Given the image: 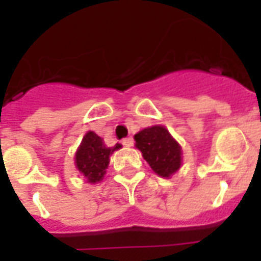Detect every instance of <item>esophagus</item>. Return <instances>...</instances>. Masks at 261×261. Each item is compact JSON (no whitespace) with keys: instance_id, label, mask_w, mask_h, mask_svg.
I'll list each match as a JSON object with an SVG mask.
<instances>
[{"instance_id":"esophagus-1","label":"esophagus","mask_w":261,"mask_h":261,"mask_svg":"<svg viewBox=\"0 0 261 261\" xmlns=\"http://www.w3.org/2000/svg\"><path fill=\"white\" fill-rule=\"evenodd\" d=\"M121 144H123L124 147H131V145L134 144V140H133L131 137H127V138H123V140H121Z\"/></svg>"}]
</instances>
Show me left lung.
Segmentation results:
<instances>
[{
	"label": "left lung",
	"mask_w": 261,
	"mask_h": 261,
	"mask_svg": "<svg viewBox=\"0 0 261 261\" xmlns=\"http://www.w3.org/2000/svg\"><path fill=\"white\" fill-rule=\"evenodd\" d=\"M136 147L152 168L162 177L173 175L181 165V148L162 125H153L134 136Z\"/></svg>",
	"instance_id": "obj_1"
}]
</instances>
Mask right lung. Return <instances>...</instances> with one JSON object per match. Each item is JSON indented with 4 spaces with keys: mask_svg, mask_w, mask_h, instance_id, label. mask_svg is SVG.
Masks as SVG:
<instances>
[{
    "mask_svg": "<svg viewBox=\"0 0 261 261\" xmlns=\"http://www.w3.org/2000/svg\"><path fill=\"white\" fill-rule=\"evenodd\" d=\"M119 148H121L120 144H116L114 147H108L103 138L93 131H89L86 133L81 142V147L75 153L76 168L89 183L100 181L109 166V156Z\"/></svg>",
    "mask_w": 261,
    "mask_h": 261,
    "instance_id": "1",
    "label": "right lung"
}]
</instances>
